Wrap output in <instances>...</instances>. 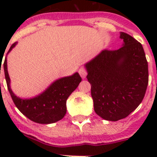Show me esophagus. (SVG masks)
I'll use <instances>...</instances> for the list:
<instances>
[{
	"label": "esophagus",
	"mask_w": 157,
	"mask_h": 157,
	"mask_svg": "<svg viewBox=\"0 0 157 157\" xmlns=\"http://www.w3.org/2000/svg\"><path fill=\"white\" fill-rule=\"evenodd\" d=\"M78 73H79L80 76H81L82 78H85L86 77V75H87V72L86 71L85 68H80L79 71H78Z\"/></svg>",
	"instance_id": "1"
}]
</instances>
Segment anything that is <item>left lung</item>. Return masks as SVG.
<instances>
[{"instance_id":"left-lung-1","label":"left lung","mask_w":157,"mask_h":157,"mask_svg":"<svg viewBox=\"0 0 157 157\" xmlns=\"http://www.w3.org/2000/svg\"><path fill=\"white\" fill-rule=\"evenodd\" d=\"M120 38L123 41L121 48L104 49L84 65L94 111L109 121H118L134 112L143 100L149 82L141 43L123 32Z\"/></svg>"}]
</instances>
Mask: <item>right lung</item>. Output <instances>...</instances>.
<instances>
[{
    "mask_svg": "<svg viewBox=\"0 0 157 157\" xmlns=\"http://www.w3.org/2000/svg\"><path fill=\"white\" fill-rule=\"evenodd\" d=\"M17 43L15 42L10 47L3 65L8 91L14 104L25 116L35 123L49 124L62 120L67 112V100L82 81L79 74L75 72L70 76L55 80L43 92L33 98L17 97L11 89V80L7 64V56Z\"/></svg>",
    "mask_w": 157,
    "mask_h": 157,
    "instance_id": "add662e5",
    "label": "right lung"
}]
</instances>
